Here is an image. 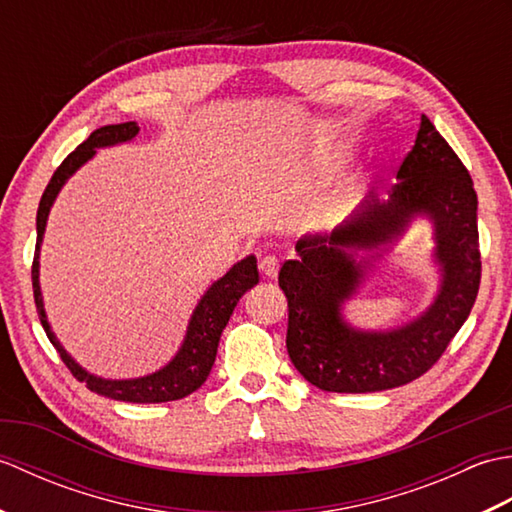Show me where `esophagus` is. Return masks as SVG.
Segmentation results:
<instances>
[{
	"label": "esophagus",
	"instance_id": "esophagus-1",
	"mask_svg": "<svg viewBox=\"0 0 512 512\" xmlns=\"http://www.w3.org/2000/svg\"><path fill=\"white\" fill-rule=\"evenodd\" d=\"M259 270H262L266 277H277V273H279V259L275 255H264L262 259H259Z\"/></svg>",
	"mask_w": 512,
	"mask_h": 512
}]
</instances>
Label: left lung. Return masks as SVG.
<instances>
[{"label": "left lung", "mask_w": 512, "mask_h": 512, "mask_svg": "<svg viewBox=\"0 0 512 512\" xmlns=\"http://www.w3.org/2000/svg\"><path fill=\"white\" fill-rule=\"evenodd\" d=\"M416 212L437 224V256L443 286L420 320L391 333L352 331L340 317L362 269L350 247H373L404 230ZM297 259L279 270L288 299L286 347L299 374L323 391L367 394L407 385L440 361L471 314L482 279L477 193L469 169L427 116L405 160L389 200L369 193L352 224L330 237L297 242Z\"/></svg>", "instance_id": "1"}]
</instances>
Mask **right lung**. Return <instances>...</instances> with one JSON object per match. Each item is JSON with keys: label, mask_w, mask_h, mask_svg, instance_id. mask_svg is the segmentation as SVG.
Masks as SVG:
<instances>
[{"label": "right lung", "mask_w": 512, "mask_h": 512, "mask_svg": "<svg viewBox=\"0 0 512 512\" xmlns=\"http://www.w3.org/2000/svg\"><path fill=\"white\" fill-rule=\"evenodd\" d=\"M138 134L136 123H121V125H105L96 132L90 134L88 140L76 147L72 154L65 158L57 171L52 173L46 191L41 195L39 209H37V246H35V259H32V292H35V303H37V314L39 321L46 330L50 343L54 350L59 352L61 361L65 367L70 369L76 380L85 383L90 391L96 394L123 400V402H169V400H180L184 396L193 394L198 389L206 376H209L211 367L215 363L217 354V343H220L222 330L226 328L228 319L237 306V301L242 299L248 288H253L259 281L257 273V259L250 255L242 262L235 264L228 273L217 279L215 284L206 290V295L200 299L198 308H195L193 317L189 321L187 336H184V343L180 352L169 365H165L156 374H149L143 378L134 380H105L96 378L85 372L83 367L76 365L70 354L63 350L61 343L54 339L50 325L46 321V312H43V301H41V290H39V246L43 239V231H46V220L50 213V206L57 198V193L65 184L72 173L79 169L83 162H88L94 154L96 147H107L116 143H127Z\"/></svg>", "instance_id": "obj_1"}]
</instances>
